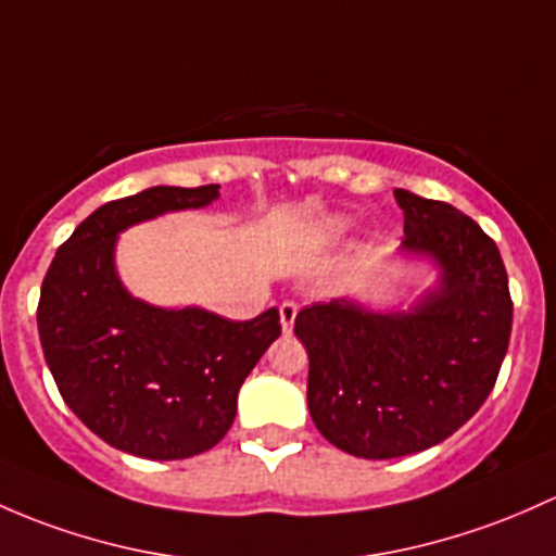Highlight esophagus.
I'll return each instance as SVG.
<instances>
[{"mask_svg": "<svg viewBox=\"0 0 556 556\" xmlns=\"http://www.w3.org/2000/svg\"><path fill=\"white\" fill-rule=\"evenodd\" d=\"M295 314H298V303L295 301H285L279 306V323H282V330L290 332L295 325Z\"/></svg>", "mask_w": 556, "mask_h": 556, "instance_id": "1", "label": "esophagus"}]
</instances>
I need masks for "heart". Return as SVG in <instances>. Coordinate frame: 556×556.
<instances>
[{"label": "heart", "instance_id": "b5f03b06", "mask_svg": "<svg viewBox=\"0 0 556 556\" xmlns=\"http://www.w3.org/2000/svg\"><path fill=\"white\" fill-rule=\"evenodd\" d=\"M346 229H349V220L341 218V215L327 218L325 224H319L317 233H314V244H317V248H332V244L346 233Z\"/></svg>", "mask_w": 556, "mask_h": 556}]
</instances>
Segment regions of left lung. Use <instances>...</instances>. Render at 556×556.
<instances>
[{
  "label": "left lung",
  "mask_w": 556,
  "mask_h": 556,
  "mask_svg": "<svg viewBox=\"0 0 556 556\" xmlns=\"http://www.w3.org/2000/svg\"><path fill=\"white\" fill-rule=\"evenodd\" d=\"M405 258L431 261L437 285L407 308L354 298L298 312L308 352L306 400L330 445L356 458H402L440 445L488 400L511 336L498 248L453 204L394 189Z\"/></svg>",
  "instance_id": "1"
}]
</instances>
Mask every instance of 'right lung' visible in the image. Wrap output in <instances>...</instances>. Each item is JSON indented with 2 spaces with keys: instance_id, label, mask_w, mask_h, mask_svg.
<instances>
[{
  "instance_id": "add662e5",
  "label": "right lung",
  "mask_w": 556,
  "mask_h": 556,
  "mask_svg": "<svg viewBox=\"0 0 556 556\" xmlns=\"http://www.w3.org/2000/svg\"><path fill=\"white\" fill-rule=\"evenodd\" d=\"M218 184L151 186L106 202L58 248L39 295V341L63 402L122 453L180 460L215 447L244 378L282 332L277 308L231 323L200 306L140 301L116 274L130 226L218 200Z\"/></svg>"
}]
</instances>
